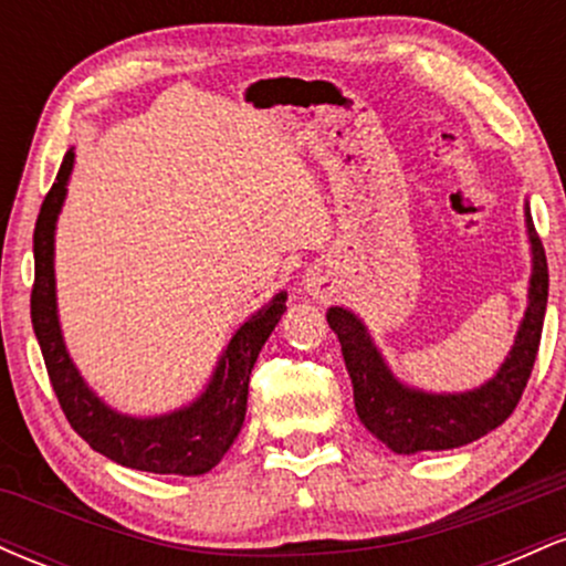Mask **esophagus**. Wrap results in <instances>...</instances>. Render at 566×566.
Here are the masks:
<instances>
[{"mask_svg":"<svg viewBox=\"0 0 566 566\" xmlns=\"http://www.w3.org/2000/svg\"><path fill=\"white\" fill-rule=\"evenodd\" d=\"M303 287H305V292H308V295L319 297V301H324V297L333 292V284H329V276H327V271H324V269H311L303 279Z\"/></svg>","mask_w":566,"mask_h":566,"instance_id":"obj_1","label":"esophagus"}]
</instances>
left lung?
Segmentation results:
<instances>
[{
	"mask_svg": "<svg viewBox=\"0 0 566 566\" xmlns=\"http://www.w3.org/2000/svg\"><path fill=\"white\" fill-rule=\"evenodd\" d=\"M532 250L530 303L518 324L513 348L500 365L495 378L463 394H428L409 388L388 369L378 346L369 337L365 322L348 308L327 311L343 348V359L354 382L356 415L369 433L399 454L439 452L471 444L495 431L516 409L532 375L541 346L545 305H548V263L530 207H524Z\"/></svg>",
	"mask_w": 566,
	"mask_h": 566,
	"instance_id": "8db88e82",
	"label": "left lung"
}]
</instances>
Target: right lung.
Segmentation results:
<instances>
[{
    "instance_id": "obj_1",
    "label": "right lung",
    "mask_w": 566,
    "mask_h": 566,
    "mask_svg": "<svg viewBox=\"0 0 566 566\" xmlns=\"http://www.w3.org/2000/svg\"><path fill=\"white\" fill-rule=\"evenodd\" d=\"M74 170V148L63 157L53 188L42 201L34 229V290H31V324L42 348L53 391L71 428L114 463L148 473L199 476L220 463L239 437L247 412V388L263 343L287 311V292H276L263 308L239 324L218 359L216 373L197 399L157 418L122 415L97 399L93 388L71 361L57 322L55 301V223L66 199Z\"/></svg>"
}]
</instances>
